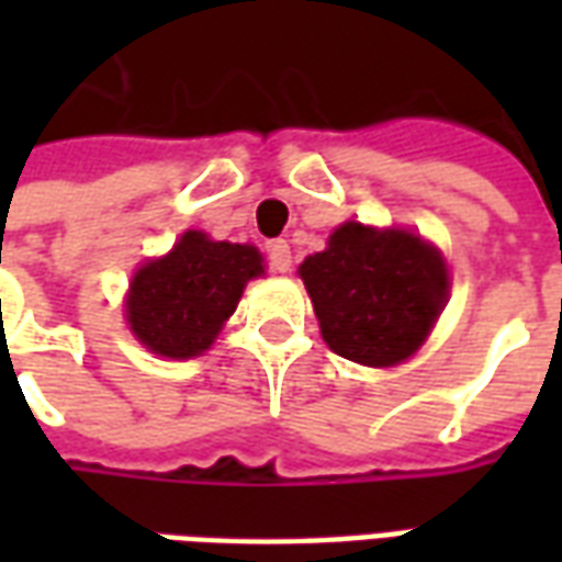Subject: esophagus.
Returning a JSON list of instances; mask_svg holds the SVG:
<instances>
[{
	"mask_svg": "<svg viewBox=\"0 0 562 562\" xmlns=\"http://www.w3.org/2000/svg\"><path fill=\"white\" fill-rule=\"evenodd\" d=\"M268 261L277 273H289V270H292V249H289V244H285V240H270Z\"/></svg>",
	"mask_w": 562,
	"mask_h": 562,
	"instance_id": "1",
	"label": "esophagus"
}]
</instances>
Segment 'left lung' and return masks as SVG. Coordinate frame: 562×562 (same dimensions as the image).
Listing matches in <instances>:
<instances>
[{"mask_svg":"<svg viewBox=\"0 0 562 562\" xmlns=\"http://www.w3.org/2000/svg\"><path fill=\"white\" fill-rule=\"evenodd\" d=\"M322 340L364 367H394L418 352L448 301V265L422 234L342 222L328 249L297 268Z\"/></svg>","mask_w":562,"mask_h":562,"instance_id":"left-lung-1","label":"left lung"}]
</instances>
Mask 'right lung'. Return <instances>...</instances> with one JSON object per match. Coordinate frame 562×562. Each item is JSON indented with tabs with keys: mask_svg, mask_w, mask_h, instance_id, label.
<instances>
[{
	"mask_svg": "<svg viewBox=\"0 0 562 562\" xmlns=\"http://www.w3.org/2000/svg\"><path fill=\"white\" fill-rule=\"evenodd\" d=\"M265 273L256 246L186 232L168 256L153 258L128 282L126 322L153 355L186 361L207 352L246 282Z\"/></svg>",
	"mask_w": 562,
	"mask_h": 562,
	"instance_id": "obj_1",
	"label": "right lung"
}]
</instances>
